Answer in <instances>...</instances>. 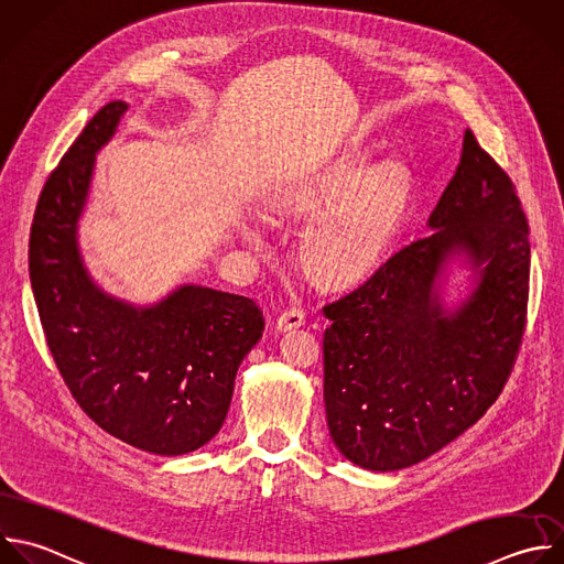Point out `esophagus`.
<instances>
[{"label": "esophagus", "instance_id": "obj_1", "mask_svg": "<svg viewBox=\"0 0 564 564\" xmlns=\"http://www.w3.org/2000/svg\"><path fill=\"white\" fill-rule=\"evenodd\" d=\"M302 324H304V313H302L300 308H289V311H284V313L275 319V328H278L280 333H286V330L297 328V326H302Z\"/></svg>", "mask_w": 564, "mask_h": 564}]
</instances>
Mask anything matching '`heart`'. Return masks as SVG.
Segmentation results:
<instances>
[{
    "label": "heart",
    "instance_id": "1",
    "mask_svg": "<svg viewBox=\"0 0 564 564\" xmlns=\"http://www.w3.org/2000/svg\"><path fill=\"white\" fill-rule=\"evenodd\" d=\"M333 203L306 231L302 260L324 282H346L364 275L386 251L399 229L410 178L399 165L368 174L361 156H339L291 198L293 203Z\"/></svg>",
    "mask_w": 564,
    "mask_h": 564
}]
</instances>
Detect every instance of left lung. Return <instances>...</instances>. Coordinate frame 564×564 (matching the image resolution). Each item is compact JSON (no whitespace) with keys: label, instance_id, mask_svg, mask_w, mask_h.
<instances>
[{"label":"left lung","instance_id":"left-lung-1","mask_svg":"<svg viewBox=\"0 0 564 564\" xmlns=\"http://www.w3.org/2000/svg\"><path fill=\"white\" fill-rule=\"evenodd\" d=\"M427 229L324 306L328 432L372 471L416 465L471 427L500 394L524 330L529 225L469 130ZM454 261L473 275L445 301Z\"/></svg>","mask_w":564,"mask_h":564}]
</instances>
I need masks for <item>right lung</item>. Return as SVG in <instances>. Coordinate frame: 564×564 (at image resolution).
<instances>
[{
  "mask_svg": "<svg viewBox=\"0 0 564 564\" xmlns=\"http://www.w3.org/2000/svg\"><path fill=\"white\" fill-rule=\"evenodd\" d=\"M126 112V101L104 106L46 181L31 229V284L48 348L84 412L139 449L181 456L223 427L264 317L253 300L203 284L132 304L95 282L79 220L97 154Z\"/></svg>",
  "mask_w": 564,
  "mask_h": 564,
  "instance_id": "right-lung-1",
  "label": "right lung"
}]
</instances>
